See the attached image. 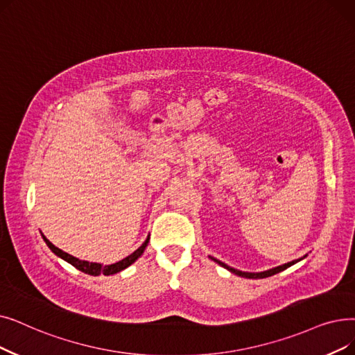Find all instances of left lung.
<instances>
[{"label":"left lung","instance_id":"obj_1","mask_svg":"<svg viewBox=\"0 0 355 355\" xmlns=\"http://www.w3.org/2000/svg\"><path fill=\"white\" fill-rule=\"evenodd\" d=\"M306 257H307V255H304V257H302V258H299V259H295V261H290V263H287V264H283V266H279V267H274V268H270V270H267V271H261V272H245V271H239V270H235V268H232V267H229L227 264L222 263V261H219V259H216V258H213V257H210V258L214 261L216 264H219L220 267L226 268L227 271H230V272L235 274V275L245 277V279H266V277L274 275V274H277V272L284 271L286 268H288V267H291V266H295L296 263H299V261H302V259L306 258Z\"/></svg>","mask_w":355,"mask_h":355}]
</instances>
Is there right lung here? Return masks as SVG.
Wrapping results in <instances>:
<instances>
[{"instance_id": "add662e5", "label": "right lung", "mask_w": 355, "mask_h": 355, "mask_svg": "<svg viewBox=\"0 0 355 355\" xmlns=\"http://www.w3.org/2000/svg\"><path fill=\"white\" fill-rule=\"evenodd\" d=\"M42 238H43V241L46 242V245L49 246L51 251H52L56 257L62 258L64 261H67V263H69L71 266H73L76 270H80V271H83V272H85V274H89V275H100V274L112 275V274H116V272L123 271L125 268H128L129 266H132V264L135 263V261L144 254L145 248L148 246V242H149V235H148V238L145 239V242H144L135 252H132L129 257L123 258L121 261H119V263H114V264H110V266H103V264H100V263H89V261H84V259H80V258H76V257H72V255H69L68 252H64L62 250H59L58 246H55L43 234H42Z\"/></svg>"}]
</instances>
